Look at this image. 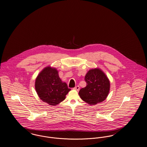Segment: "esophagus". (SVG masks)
Masks as SVG:
<instances>
[{
    "label": "esophagus",
    "instance_id": "34e87169",
    "mask_svg": "<svg viewBox=\"0 0 147 147\" xmlns=\"http://www.w3.org/2000/svg\"><path fill=\"white\" fill-rule=\"evenodd\" d=\"M73 89H74V90H76L77 91H79V89H80V87H79V86H76L75 88H73Z\"/></svg>",
    "mask_w": 147,
    "mask_h": 147
}]
</instances>
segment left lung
Here are the masks:
<instances>
[{"instance_id":"left-lung-1","label":"left lung","mask_w":147,"mask_h":147,"mask_svg":"<svg viewBox=\"0 0 147 147\" xmlns=\"http://www.w3.org/2000/svg\"><path fill=\"white\" fill-rule=\"evenodd\" d=\"M86 86L79 92L80 98L89 105H96L108 96L110 83L105 73L99 68L88 71L85 77Z\"/></svg>"}]
</instances>
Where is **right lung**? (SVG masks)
<instances>
[{
	"label": "right lung",
	"instance_id": "obj_1",
	"mask_svg": "<svg viewBox=\"0 0 147 147\" xmlns=\"http://www.w3.org/2000/svg\"><path fill=\"white\" fill-rule=\"evenodd\" d=\"M35 89L39 98L49 105L56 106L65 98L70 91L55 68L47 67L39 73L35 81Z\"/></svg>",
	"mask_w": 147,
	"mask_h": 147
}]
</instances>
